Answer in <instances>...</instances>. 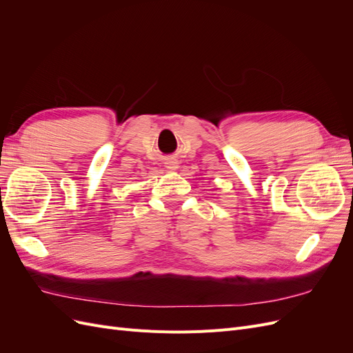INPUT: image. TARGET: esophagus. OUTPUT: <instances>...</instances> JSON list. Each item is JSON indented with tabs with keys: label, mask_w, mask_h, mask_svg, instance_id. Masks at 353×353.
<instances>
[{
	"label": "esophagus",
	"mask_w": 353,
	"mask_h": 353,
	"mask_svg": "<svg viewBox=\"0 0 353 353\" xmlns=\"http://www.w3.org/2000/svg\"><path fill=\"white\" fill-rule=\"evenodd\" d=\"M165 165H166V169L170 170V172H174V170H178V168H179L178 160H175V159H169Z\"/></svg>",
	"instance_id": "esophagus-1"
}]
</instances>
